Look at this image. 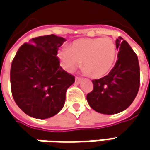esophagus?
I'll use <instances>...</instances> for the list:
<instances>
[{
    "instance_id": "1",
    "label": "esophagus",
    "mask_w": 150,
    "mask_h": 150,
    "mask_svg": "<svg viewBox=\"0 0 150 150\" xmlns=\"http://www.w3.org/2000/svg\"><path fill=\"white\" fill-rule=\"evenodd\" d=\"M82 81V79L81 78H80V77H75V83L76 84H79L81 83V81Z\"/></svg>"
}]
</instances>
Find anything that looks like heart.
<instances>
[{
	"label": "heart",
	"mask_w": 150,
	"mask_h": 150,
	"mask_svg": "<svg viewBox=\"0 0 150 150\" xmlns=\"http://www.w3.org/2000/svg\"><path fill=\"white\" fill-rule=\"evenodd\" d=\"M117 56L116 45L110 37L83 38L74 40L69 47L57 52L63 69L71 73L81 64L84 74L99 78L110 73Z\"/></svg>",
	"instance_id": "heart-1"
}]
</instances>
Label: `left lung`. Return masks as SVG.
Returning <instances> with one entry per match:
<instances>
[{"label": "left lung", "instance_id": "1", "mask_svg": "<svg viewBox=\"0 0 150 150\" xmlns=\"http://www.w3.org/2000/svg\"><path fill=\"white\" fill-rule=\"evenodd\" d=\"M118 60L109 75L93 80V89L86 99L95 111L115 115L132 104L140 86L137 56L127 42L120 36L116 40Z\"/></svg>", "mask_w": 150, "mask_h": 150}]
</instances>
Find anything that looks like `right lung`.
Listing matches in <instances>:
<instances>
[{
    "label": "right lung",
    "instance_id": "1",
    "mask_svg": "<svg viewBox=\"0 0 150 150\" xmlns=\"http://www.w3.org/2000/svg\"><path fill=\"white\" fill-rule=\"evenodd\" d=\"M65 39L55 35L33 38L18 50L10 80L13 99L28 115L50 118L62 110L75 76L60 66L57 50Z\"/></svg>",
    "mask_w": 150,
    "mask_h": 150
}]
</instances>
